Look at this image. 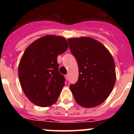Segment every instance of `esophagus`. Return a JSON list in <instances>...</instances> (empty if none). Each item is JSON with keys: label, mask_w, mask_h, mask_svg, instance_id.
<instances>
[{"label": "esophagus", "mask_w": 134, "mask_h": 134, "mask_svg": "<svg viewBox=\"0 0 134 134\" xmlns=\"http://www.w3.org/2000/svg\"><path fill=\"white\" fill-rule=\"evenodd\" d=\"M65 78H66V80H68V74H66V75H65Z\"/></svg>", "instance_id": "34e87169"}]
</instances>
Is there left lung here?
<instances>
[{
	"mask_svg": "<svg viewBox=\"0 0 134 134\" xmlns=\"http://www.w3.org/2000/svg\"><path fill=\"white\" fill-rule=\"evenodd\" d=\"M70 49L77 60L78 81L70 85L76 102L86 108L97 107L107 99L115 83V66L108 49L88 37L70 38Z\"/></svg>",
	"mask_w": 134,
	"mask_h": 134,
	"instance_id": "8db88e82",
	"label": "left lung"
}]
</instances>
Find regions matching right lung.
<instances>
[{"label": "right lung", "mask_w": 134, "mask_h": 134, "mask_svg": "<svg viewBox=\"0 0 134 134\" xmlns=\"http://www.w3.org/2000/svg\"><path fill=\"white\" fill-rule=\"evenodd\" d=\"M68 48L64 37L48 35L25 49L19 65V79L31 102L42 107L56 102L65 82L64 76L59 72L57 58Z\"/></svg>", "instance_id": "add662e5"}]
</instances>
